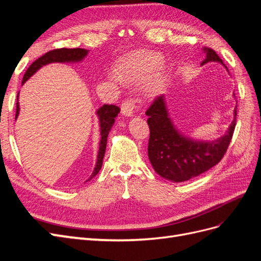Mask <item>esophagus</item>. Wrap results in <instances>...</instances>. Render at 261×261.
<instances>
[{"label": "esophagus", "instance_id": "34e87169", "mask_svg": "<svg viewBox=\"0 0 261 261\" xmlns=\"http://www.w3.org/2000/svg\"><path fill=\"white\" fill-rule=\"evenodd\" d=\"M143 107V102L140 99L135 98H128L126 99L122 106H121V111L125 116H132L136 110L140 109Z\"/></svg>", "mask_w": 261, "mask_h": 261}]
</instances>
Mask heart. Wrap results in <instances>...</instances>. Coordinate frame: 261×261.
<instances>
[{"mask_svg":"<svg viewBox=\"0 0 261 261\" xmlns=\"http://www.w3.org/2000/svg\"><path fill=\"white\" fill-rule=\"evenodd\" d=\"M161 63V57L155 53H139L123 62L118 66V75L125 81H139L145 78L149 73ZM167 82V74L162 69L156 70L146 82V90L150 94H158Z\"/></svg>","mask_w":261,"mask_h":261,"instance_id":"heart-1","label":"heart"}]
</instances>
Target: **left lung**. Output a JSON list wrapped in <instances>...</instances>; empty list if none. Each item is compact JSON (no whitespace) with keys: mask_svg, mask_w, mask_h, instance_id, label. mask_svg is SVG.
<instances>
[{"mask_svg":"<svg viewBox=\"0 0 261 261\" xmlns=\"http://www.w3.org/2000/svg\"><path fill=\"white\" fill-rule=\"evenodd\" d=\"M203 50L207 57L201 65L213 61L223 64L215 50L207 48ZM146 115L150 129L149 160L158 174L176 183L198 176L219 163L231 143L236 125L235 108L234 121L224 136L212 141H196L187 138L175 129L169 117L163 96L153 100Z\"/></svg>","mask_w":261,"mask_h":261,"instance_id":"8db88e82","label":"left lung"}]
</instances>
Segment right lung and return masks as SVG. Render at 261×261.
<instances>
[{"label":"right lung","mask_w":261,"mask_h":261,"mask_svg":"<svg viewBox=\"0 0 261 261\" xmlns=\"http://www.w3.org/2000/svg\"><path fill=\"white\" fill-rule=\"evenodd\" d=\"M87 54H88V50L80 49V48H77V49L62 48V49H55V50L46 52L45 54L42 55V57L37 59L33 63V64H31L27 68L25 75H23V77H22V84L26 81H28L29 78L33 76L39 68H41L42 66H44L46 64H50V63H55V62L57 63L80 62L86 57ZM18 113H19V103H18V94H17L16 117L18 116ZM118 113H120V108L116 106H113V105H103L97 111V114H98L99 120H100L101 140L99 144L100 147H99V152H98L97 164H96V167H94V170L88 180H90L92 177L96 176L102 167V161H103V156L106 153L109 132L112 128V126L115 121L114 118L117 116Z\"/></svg>","instance_id":"obj_1"}]
</instances>
